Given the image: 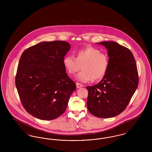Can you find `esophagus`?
Wrapping results in <instances>:
<instances>
[{
  "label": "esophagus",
  "instance_id": "esophagus-1",
  "mask_svg": "<svg viewBox=\"0 0 152 152\" xmlns=\"http://www.w3.org/2000/svg\"><path fill=\"white\" fill-rule=\"evenodd\" d=\"M76 87H77V88H81V87H83V86L82 84H80L79 83H76Z\"/></svg>",
  "mask_w": 152,
  "mask_h": 152
}]
</instances>
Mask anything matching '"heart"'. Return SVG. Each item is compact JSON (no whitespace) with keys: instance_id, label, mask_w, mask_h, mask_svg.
<instances>
[{"instance_id":"1","label":"heart","mask_w":152,"mask_h":152,"mask_svg":"<svg viewBox=\"0 0 152 152\" xmlns=\"http://www.w3.org/2000/svg\"><path fill=\"white\" fill-rule=\"evenodd\" d=\"M63 65L71 75H74L80 69L83 70L77 76V79L81 83H87L92 79H102L108 69V56L101 53L100 50L88 46L76 52V58L67 55L64 58Z\"/></svg>"}]
</instances>
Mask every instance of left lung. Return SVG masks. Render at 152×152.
I'll return each instance as SVG.
<instances>
[{"label": "left lung", "instance_id": "obj_1", "mask_svg": "<svg viewBox=\"0 0 152 152\" xmlns=\"http://www.w3.org/2000/svg\"><path fill=\"white\" fill-rule=\"evenodd\" d=\"M107 49L108 69L97 84L87 87V108L94 116L111 118L122 113L138 84L137 68L132 52L115 42L98 43Z\"/></svg>", "mask_w": 152, "mask_h": 152}]
</instances>
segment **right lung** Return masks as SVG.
<instances>
[{
  "mask_svg": "<svg viewBox=\"0 0 152 152\" xmlns=\"http://www.w3.org/2000/svg\"><path fill=\"white\" fill-rule=\"evenodd\" d=\"M70 48L64 41L43 42L22 54L15 84L23 107L37 118L51 120L61 116L76 89L63 63Z\"/></svg>",
  "mask_w": 152,
  "mask_h": 152,
  "instance_id": "1",
  "label": "right lung"
}]
</instances>
